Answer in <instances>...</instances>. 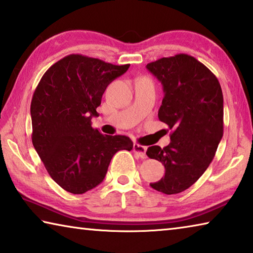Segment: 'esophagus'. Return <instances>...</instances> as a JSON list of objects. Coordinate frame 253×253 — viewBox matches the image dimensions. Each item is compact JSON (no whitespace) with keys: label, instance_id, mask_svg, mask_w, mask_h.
I'll list each match as a JSON object with an SVG mask.
<instances>
[{"label":"esophagus","instance_id":"esophagus-1","mask_svg":"<svg viewBox=\"0 0 253 253\" xmlns=\"http://www.w3.org/2000/svg\"><path fill=\"white\" fill-rule=\"evenodd\" d=\"M146 149H147L146 146H143V145L140 144H134V153L137 154L140 158H143V160H145V158L147 157Z\"/></svg>","mask_w":253,"mask_h":253}]
</instances>
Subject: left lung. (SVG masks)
<instances>
[{"label": "left lung", "instance_id": "left-lung-1", "mask_svg": "<svg viewBox=\"0 0 253 253\" xmlns=\"http://www.w3.org/2000/svg\"><path fill=\"white\" fill-rule=\"evenodd\" d=\"M146 67L164 87L158 118L172 129L168 146L146 152L165 168L164 177L151 186L177 194L193 185L215 156L223 136V93L215 75L190 54L161 58Z\"/></svg>", "mask_w": 253, "mask_h": 253}]
</instances>
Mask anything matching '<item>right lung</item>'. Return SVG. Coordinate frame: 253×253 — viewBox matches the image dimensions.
Wrapping results in <instances>:
<instances>
[{"label":"right lung","instance_id":"add662e5","mask_svg":"<svg viewBox=\"0 0 253 253\" xmlns=\"http://www.w3.org/2000/svg\"><path fill=\"white\" fill-rule=\"evenodd\" d=\"M129 66L69 54L44 72L33 92L32 144L51 178L67 192L96 187L115 154L134 146L129 137L102 135L91 127L107 85Z\"/></svg>","mask_w":253,"mask_h":253}]
</instances>
